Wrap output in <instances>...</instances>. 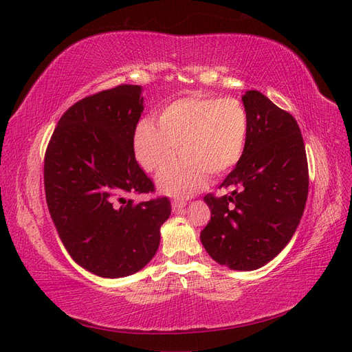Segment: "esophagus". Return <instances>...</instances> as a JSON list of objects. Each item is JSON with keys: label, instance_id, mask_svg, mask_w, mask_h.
I'll list each match as a JSON object with an SVG mask.
<instances>
[{"label": "esophagus", "instance_id": "1", "mask_svg": "<svg viewBox=\"0 0 352 352\" xmlns=\"http://www.w3.org/2000/svg\"><path fill=\"white\" fill-rule=\"evenodd\" d=\"M172 207H173V211H175V212L182 211V210L186 207V201H179V199L176 201V199H175V201L172 202Z\"/></svg>", "mask_w": 352, "mask_h": 352}]
</instances>
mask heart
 <instances>
[{"mask_svg":"<svg viewBox=\"0 0 352 352\" xmlns=\"http://www.w3.org/2000/svg\"><path fill=\"white\" fill-rule=\"evenodd\" d=\"M248 114L235 98L190 95L170 102L158 117L142 119L132 138L133 154L146 172L157 176L163 194L189 197L202 188L207 173L219 176L235 167L248 140Z\"/></svg>","mask_w":352,"mask_h":352,"instance_id":"b5f03b06","label":"heart"}]
</instances>
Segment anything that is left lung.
I'll return each mask as SVG.
<instances>
[{"label": "left lung", "instance_id": "left-lung-1", "mask_svg": "<svg viewBox=\"0 0 352 352\" xmlns=\"http://www.w3.org/2000/svg\"><path fill=\"white\" fill-rule=\"evenodd\" d=\"M248 140L239 163L220 188L208 194L211 220L201 232L210 257L232 270H257L294 236L308 195V164L294 117L258 91L242 95Z\"/></svg>", "mask_w": 352, "mask_h": 352}]
</instances>
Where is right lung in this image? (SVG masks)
I'll return each instance as SVG.
<instances>
[{
	"label": "right lung",
	"instance_id": "1",
	"mask_svg": "<svg viewBox=\"0 0 352 352\" xmlns=\"http://www.w3.org/2000/svg\"><path fill=\"white\" fill-rule=\"evenodd\" d=\"M144 111L142 87L120 85L78 101L61 116L45 153L47 204L58 236L80 267L101 278L144 269L172 212L136 163L132 138Z\"/></svg>",
	"mask_w": 352,
	"mask_h": 352
}]
</instances>
